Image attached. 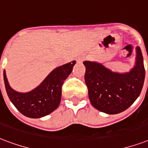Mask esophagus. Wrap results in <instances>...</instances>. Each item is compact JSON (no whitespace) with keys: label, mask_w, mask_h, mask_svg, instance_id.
Returning <instances> with one entry per match:
<instances>
[{"label":"esophagus","mask_w":148,"mask_h":148,"mask_svg":"<svg viewBox=\"0 0 148 148\" xmlns=\"http://www.w3.org/2000/svg\"><path fill=\"white\" fill-rule=\"evenodd\" d=\"M84 56H79V57H77V63H81V62H82L83 60H84Z\"/></svg>","instance_id":"34e87169"}]
</instances>
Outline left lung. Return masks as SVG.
I'll return each instance as SVG.
<instances>
[{"label": "left lung", "mask_w": 148, "mask_h": 148, "mask_svg": "<svg viewBox=\"0 0 148 148\" xmlns=\"http://www.w3.org/2000/svg\"><path fill=\"white\" fill-rule=\"evenodd\" d=\"M84 81L92 106L106 114L125 111L139 97L144 85L145 70L139 47H136L134 67L125 73L112 71L95 61H84Z\"/></svg>", "instance_id": "left-lung-1"}]
</instances>
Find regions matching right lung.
<instances>
[{"instance_id": "add662e5", "label": "right lung", "mask_w": 148, "mask_h": 148, "mask_svg": "<svg viewBox=\"0 0 148 148\" xmlns=\"http://www.w3.org/2000/svg\"><path fill=\"white\" fill-rule=\"evenodd\" d=\"M76 64L75 60L56 67L36 88L28 92H18L8 83L4 71V82L7 94L12 104L21 114L29 118L46 116L58 108L61 100V88Z\"/></svg>"}]
</instances>
